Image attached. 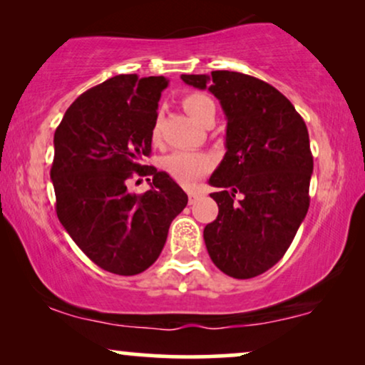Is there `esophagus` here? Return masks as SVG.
I'll return each mask as SVG.
<instances>
[{
  "label": "esophagus",
  "instance_id": "34e87169",
  "mask_svg": "<svg viewBox=\"0 0 365 365\" xmlns=\"http://www.w3.org/2000/svg\"><path fill=\"white\" fill-rule=\"evenodd\" d=\"M197 196H199V192H196V191H191V192H189V204H192L194 201H196Z\"/></svg>",
  "mask_w": 365,
  "mask_h": 365
}]
</instances>
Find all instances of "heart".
I'll use <instances>...</instances> for the list:
<instances>
[{
    "label": "heart",
    "mask_w": 365,
    "mask_h": 365,
    "mask_svg": "<svg viewBox=\"0 0 365 365\" xmlns=\"http://www.w3.org/2000/svg\"><path fill=\"white\" fill-rule=\"evenodd\" d=\"M182 106L189 113V116L201 123L202 118L214 109V103L211 98L204 96V94L192 93L184 96ZM216 111V109H214ZM161 136V124H159V118L153 124V139L158 141ZM163 168L169 176L176 179L181 184H189L196 181L197 178L204 176L212 169V159L207 154L199 153V151H174L163 159Z\"/></svg>",
    "instance_id": "heart-1"
}]
</instances>
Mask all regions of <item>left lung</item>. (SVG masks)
<instances>
[{"mask_svg": "<svg viewBox=\"0 0 365 365\" xmlns=\"http://www.w3.org/2000/svg\"><path fill=\"white\" fill-rule=\"evenodd\" d=\"M181 79L207 88L227 119V151L209 178L221 187L211 194L217 217L204 227L209 257L227 276L256 277L281 261L307 214L314 161L306 123L282 93L254 76L212 71Z\"/></svg>", "mask_w": 365, "mask_h": 365, "instance_id": "8db88e82", "label": "left lung"}]
</instances>
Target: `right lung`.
<instances>
[{"label": "right lung", "instance_id": "obj_1", "mask_svg": "<svg viewBox=\"0 0 365 365\" xmlns=\"http://www.w3.org/2000/svg\"><path fill=\"white\" fill-rule=\"evenodd\" d=\"M168 83L164 76L109 78L83 93L54 133L51 181L59 222L96 266L119 276L154 264L173 219L187 204L168 173L143 164ZM133 172L153 178L149 192L127 191Z\"/></svg>", "mask_w": 365, "mask_h": 365}]
</instances>
